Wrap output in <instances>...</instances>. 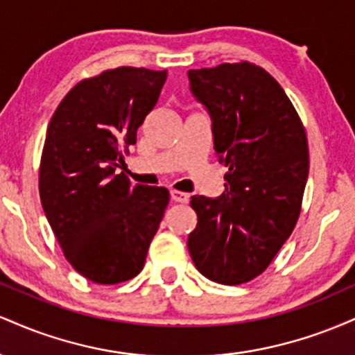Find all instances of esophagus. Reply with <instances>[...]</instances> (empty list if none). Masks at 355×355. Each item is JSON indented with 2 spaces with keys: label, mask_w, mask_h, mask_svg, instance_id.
<instances>
[{
  "label": "esophagus",
  "mask_w": 355,
  "mask_h": 355,
  "mask_svg": "<svg viewBox=\"0 0 355 355\" xmlns=\"http://www.w3.org/2000/svg\"><path fill=\"white\" fill-rule=\"evenodd\" d=\"M170 197H172V200L175 203H187L190 200L189 193H183V191H178V190L170 191Z\"/></svg>",
  "instance_id": "esophagus-1"
}]
</instances>
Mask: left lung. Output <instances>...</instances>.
Here are the masks:
<instances>
[{
	"label": "left lung",
	"instance_id": "obj_1",
	"mask_svg": "<svg viewBox=\"0 0 355 355\" xmlns=\"http://www.w3.org/2000/svg\"><path fill=\"white\" fill-rule=\"evenodd\" d=\"M190 92L209 112L225 191L195 195L189 252L202 275L223 285L255 279L291 237L309 177L305 130L263 68L242 61L190 70Z\"/></svg>",
	"mask_w": 355,
	"mask_h": 355
}]
</instances>
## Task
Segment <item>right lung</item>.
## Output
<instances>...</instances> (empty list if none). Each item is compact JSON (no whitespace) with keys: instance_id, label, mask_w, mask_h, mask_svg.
<instances>
[{"instance_id":"1","label":"right lung","mask_w":355,"mask_h":355,"mask_svg":"<svg viewBox=\"0 0 355 355\" xmlns=\"http://www.w3.org/2000/svg\"><path fill=\"white\" fill-rule=\"evenodd\" d=\"M166 71L121 67L80 81L56 108L40 165V197L53 234L78 274L120 284L144 268L168 190L130 183L123 164Z\"/></svg>"}]
</instances>
